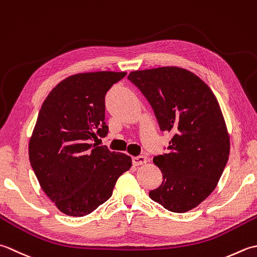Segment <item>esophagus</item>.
I'll list each match as a JSON object with an SVG mask.
<instances>
[{
  "label": "esophagus",
  "instance_id": "obj_1",
  "mask_svg": "<svg viewBox=\"0 0 257 257\" xmlns=\"http://www.w3.org/2000/svg\"><path fill=\"white\" fill-rule=\"evenodd\" d=\"M132 163L135 166L142 165V164L146 163V158L145 156H134V158H132Z\"/></svg>",
  "mask_w": 257,
  "mask_h": 257
}]
</instances>
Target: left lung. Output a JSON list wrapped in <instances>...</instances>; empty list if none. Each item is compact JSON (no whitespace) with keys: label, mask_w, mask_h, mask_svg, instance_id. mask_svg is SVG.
<instances>
[{"label":"left lung","mask_w":257,"mask_h":257,"mask_svg":"<svg viewBox=\"0 0 257 257\" xmlns=\"http://www.w3.org/2000/svg\"><path fill=\"white\" fill-rule=\"evenodd\" d=\"M127 78L148 99L160 130L174 134L169 152L153 160L163 182L149 195L171 212L190 211L214 191L228 161L217 99L200 77L180 67L135 71Z\"/></svg>","instance_id":"left-lung-1"}]
</instances>
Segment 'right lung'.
I'll list each match as a JSON object with an SVG mask.
<instances>
[{
  "label": "right lung",
  "mask_w": 257,
  "mask_h": 257,
  "mask_svg": "<svg viewBox=\"0 0 257 257\" xmlns=\"http://www.w3.org/2000/svg\"><path fill=\"white\" fill-rule=\"evenodd\" d=\"M125 72L81 73L59 83L45 98L29 145L42 190L62 213L84 216L112 196L132 160L91 144L105 138V96Z\"/></svg>",
  "instance_id": "1"
}]
</instances>
